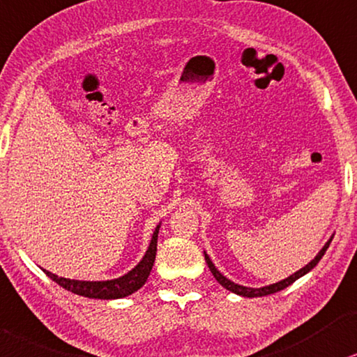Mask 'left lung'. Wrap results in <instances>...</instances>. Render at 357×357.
<instances>
[{
	"label": "left lung",
	"mask_w": 357,
	"mask_h": 357,
	"mask_svg": "<svg viewBox=\"0 0 357 357\" xmlns=\"http://www.w3.org/2000/svg\"><path fill=\"white\" fill-rule=\"evenodd\" d=\"M331 241H333V238H329V242L326 243V245H324L323 249L319 250V254H318L317 257H314V260H311L310 264L306 265V267H303V268H301V270H298V272H296V273L290 275V277H288V278L282 280V282H278V283H273V285H268V287H264V288H247V287L237 285V283H234V282H231V280H227V278H225L224 275L220 273L219 270L214 267V264H212L209 257H207V254H204V257H206V264L209 265V268H211L212 275H214L215 280H218V282L220 283V285H222L224 288H227V290H231L232 293H237V295H242V296H249V298H254V296H265V295H272V293H277V291H280V290H283V288L290 287L291 283L295 282V280H298L300 277H303L305 273H308L311 268H314V267H317V264H318L319 260H321V257L324 255V252L328 250V247H329V243H331Z\"/></svg>",
	"instance_id": "8db88e82"
}]
</instances>
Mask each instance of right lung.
Here are the masks:
<instances>
[{
    "label": "right lung",
    "instance_id": "add662e5",
    "mask_svg": "<svg viewBox=\"0 0 357 357\" xmlns=\"http://www.w3.org/2000/svg\"><path fill=\"white\" fill-rule=\"evenodd\" d=\"M158 231H160V225L156 227L155 234H153L151 243L148 247L145 257L139 264L135 267L132 272H128L123 277L115 278V280H107V282H80V280H69L57 277L47 270H44L49 278H52L57 285H61L66 290H69L75 295L87 296V298H100V300H115V298H123L139 290L145 285L148 275H150L153 264H155L156 257V245H158Z\"/></svg>",
    "mask_w": 357,
    "mask_h": 357
}]
</instances>
